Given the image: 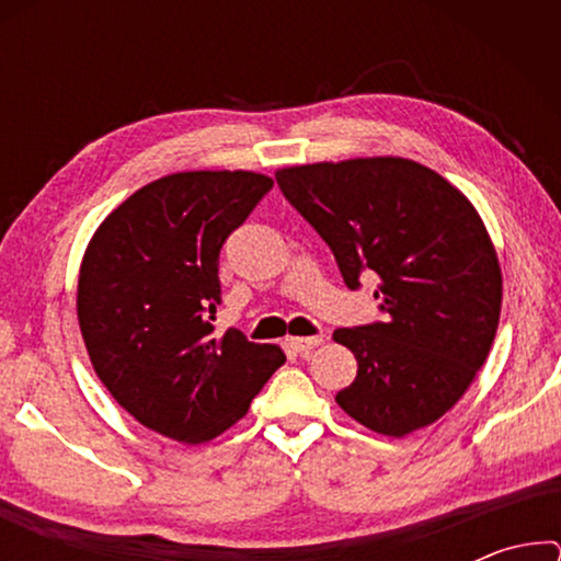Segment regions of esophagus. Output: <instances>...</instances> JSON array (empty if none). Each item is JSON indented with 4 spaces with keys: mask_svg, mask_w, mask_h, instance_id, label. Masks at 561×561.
<instances>
[{
    "mask_svg": "<svg viewBox=\"0 0 561 561\" xmlns=\"http://www.w3.org/2000/svg\"><path fill=\"white\" fill-rule=\"evenodd\" d=\"M321 336H307V339H301V336H289L287 339V346L294 351V354H307V351H311V348H317L319 344H321Z\"/></svg>",
    "mask_w": 561,
    "mask_h": 561,
    "instance_id": "obj_1",
    "label": "esophagus"
}]
</instances>
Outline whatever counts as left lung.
<instances>
[{
  "label": "left lung",
  "instance_id": "8db88e82",
  "mask_svg": "<svg viewBox=\"0 0 561 561\" xmlns=\"http://www.w3.org/2000/svg\"><path fill=\"white\" fill-rule=\"evenodd\" d=\"M289 205L334 252L351 291L376 277L383 319L336 329L354 383L336 403L401 435L438 421L485 364L502 307L495 247L468 197L405 158H356L277 173Z\"/></svg>",
  "mask_w": 561,
  "mask_h": 561
}]
</instances>
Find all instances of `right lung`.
Instances as JSON below:
<instances>
[{
  "mask_svg": "<svg viewBox=\"0 0 561 561\" xmlns=\"http://www.w3.org/2000/svg\"><path fill=\"white\" fill-rule=\"evenodd\" d=\"M244 170H195L133 193L93 234L79 274L91 364L126 411L165 438L205 443L234 425L287 360L242 331L215 336L220 250L272 190Z\"/></svg>",
  "mask_w": 561,
  "mask_h": 561,
  "instance_id": "add662e5",
  "label": "right lung"
}]
</instances>
